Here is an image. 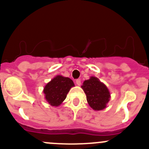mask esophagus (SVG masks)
Instances as JSON below:
<instances>
[{"label": "esophagus", "mask_w": 149, "mask_h": 149, "mask_svg": "<svg viewBox=\"0 0 149 149\" xmlns=\"http://www.w3.org/2000/svg\"><path fill=\"white\" fill-rule=\"evenodd\" d=\"M76 85L80 86L81 85V81L79 80V79H77V80L76 81Z\"/></svg>", "instance_id": "obj_1"}]
</instances>
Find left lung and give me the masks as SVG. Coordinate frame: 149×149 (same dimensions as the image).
<instances>
[{
	"label": "left lung",
	"mask_w": 149,
	"mask_h": 149,
	"mask_svg": "<svg viewBox=\"0 0 149 149\" xmlns=\"http://www.w3.org/2000/svg\"><path fill=\"white\" fill-rule=\"evenodd\" d=\"M86 95L89 106L94 110H102L107 107L109 101L110 93L107 87L97 77L91 76L88 80L84 81L81 86Z\"/></svg>",
	"instance_id": "1"
}]
</instances>
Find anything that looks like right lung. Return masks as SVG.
<instances>
[{
	"label": "right lung",
	"instance_id": "obj_1",
	"mask_svg": "<svg viewBox=\"0 0 149 149\" xmlns=\"http://www.w3.org/2000/svg\"><path fill=\"white\" fill-rule=\"evenodd\" d=\"M73 86H74L73 81L69 78L55 76L45 86L43 92L45 100L51 106H59L65 100L68 93Z\"/></svg>",
	"mask_w": 149,
	"mask_h": 149
}]
</instances>
